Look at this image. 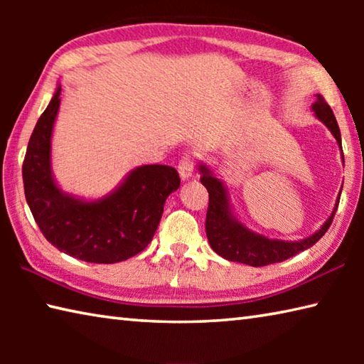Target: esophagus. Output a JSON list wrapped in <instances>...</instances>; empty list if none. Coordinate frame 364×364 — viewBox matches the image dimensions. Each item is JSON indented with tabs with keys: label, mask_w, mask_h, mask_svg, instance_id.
<instances>
[{
	"label": "esophagus",
	"mask_w": 364,
	"mask_h": 364,
	"mask_svg": "<svg viewBox=\"0 0 364 364\" xmlns=\"http://www.w3.org/2000/svg\"><path fill=\"white\" fill-rule=\"evenodd\" d=\"M178 171H180V176L183 180H188V178L193 176V171H194V159L193 156H183L180 159V162H178Z\"/></svg>",
	"instance_id": "obj_1"
}]
</instances>
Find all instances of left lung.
<instances>
[{
	"label": "left lung",
	"instance_id": "1",
	"mask_svg": "<svg viewBox=\"0 0 364 364\" xmlns=\"http://www.w3.org/2000/svg\"><path fill=\"white\" fill-rule=\"evenodd\" d=\"M313 110L319 120L329 128L331 133L334 134L338 146L342 149L341 130H338L337 120L334 112L328 102H326L321 95H318ZM343 157V154H342ZM200 183L204 184L208 191V208L205 218V232L207 239L210 242V247L217 252L220 257L226 258L230 262H239L250 264V267H267L271 263L284 262L287 258L300 254L306 249H310L313 244H316L319 239L324 236V232L329 230V226L334 220V215L338 207V196L337 205L332 212L328 221L321 226V230L316 231L313 236L304 239L299 242H286L278 241V239H268L260 234H255L244 228L239 221L232 217L230 202L225 186L220 180H217L205 165H200Z\"/></svg>",
	"mask_w": 364,
	"mask_h": 364
}]
</instances>
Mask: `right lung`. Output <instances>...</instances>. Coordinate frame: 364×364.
<instances>
[{
  "instance_id": "right-lung-1",
  "label": "right lung",
  "mask_w": 364,
  "mask_h": 364,
  "mask_svg": "<svg viewBox=\"0 0 364 364\" xmlns=\"http://www.w3.org/2000/svg\"><path fill=\"white\" fill-rule=\"evenodd\" d=\"M60 86L36 122L22 165L23 189L46 241L88 263H117L139 254L152 241L167 197L180 188L168 165L133 170L122 186L101 200L83 202L60 191L51 176V133Z\"/></svg>"
}]
</instances>
